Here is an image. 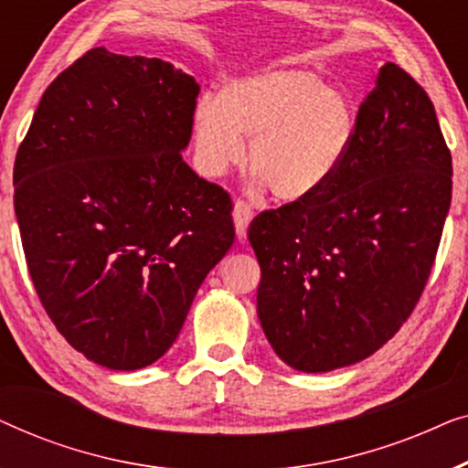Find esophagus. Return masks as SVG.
<instances>
[{
    "instance_id": "esophagus-1",
    "label": "esophagus",
    "mask_w": 468,
    "mask_h": 468,
    "mask_svg": "<svg viewBox=\"0 0 468 468\" xmlns=\"http://www.w3.org/2000/svg\"><path fill=\"white\" fill-rule=\"evenodd\" d=\"M232 217H234V226H236V236H239V239H245L249 223H251V219H253L251 204L239 200L234 204Z\"/></svg>"
}]
</instances>
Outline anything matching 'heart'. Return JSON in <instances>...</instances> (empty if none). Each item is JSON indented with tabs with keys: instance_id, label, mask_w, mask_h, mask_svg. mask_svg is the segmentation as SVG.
Wrapping results in <instances>:
<instances>
[{
	"instance_id": "1",
	"label": "heart",
	"mask_w": 468,
	"mask_h": 468,
	"mask_svg": "<svg viewBox=\"0 0 468 468\" xmlns=\"http://www.w3.org/2000/svg\"><path fill=\"white\" fill-rule=\"evenodd\" d=\"M357 132L351 100L309 69H268L202 98L194 138L202 170L219 176L245 155L279 200L298 202L332 181Z\"/></svg>"
}]
</instances>
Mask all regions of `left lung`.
I'll return each instance as SVG.
<instances>
[{
	"instance_id": "8db88e82",
	"label": "left lung",
	"mask_w": 468,
	"mask_h": 468,
	"mask_svg": "<svg viewBox=\"0 0 468 468\" xmlns=\"http://www.w3.org/2000/svg\"><path fill=\"white\" fill-rule=\"evenodd\" d=\"M450 204L452 153L432 101L386 63L332 181L249 226L274 354L303 373L373 356L418 304Z\"/></svg>"
}]
</instances>
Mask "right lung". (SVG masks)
Masks as SVG:
<instances>
[{
	"label": "right lung",
	"mask_w": 468,
	"mask_h": 468,
	"mask_svg": "<svg viewBox=\"0 0 468 468\" xmlns=\"http://www.w3.org/2000/svg\"><path fill=\"white\" fill-rule=\"evenodd\" d=\"M194 76L87 50L44 91L15 162V213L37 296L87 360L157 362L234 242L232 200L183 162Z\"/></svg>",
	"instance_id": "1"
}]
</instances>
